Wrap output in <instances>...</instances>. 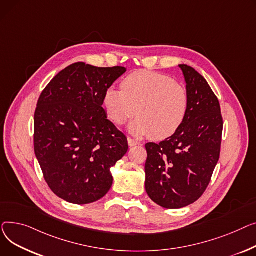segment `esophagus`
I'll return each mask as SVG.
<instances>
[{"instance_id":"obj_1","label":"esophagus","mask_w":256,"mask_h":256,"mask_svg":"<svg viewBox=\"0 0 256 256\" xmlns=\"http://www.w3.org/2000/svg\"><path fill=\"white\" fill-rule=\"evenodd\" d=\"M128 144H129V146H134L140 144V142L138 140L131 138H128Z\"/></svg>"}]
</instances>
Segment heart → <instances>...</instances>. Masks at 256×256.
Wrapping results in <instances>:
<instances>
[{
  "mask_svg": "<svg viewBox=\"0 0 256 256\" xmlns=\"http://www.w3.org/2000/svg\"><path fill=\"white\" fill-rule=\"evenodd\" d=\"M122 90L108 88L103 104L116 125L127 122L136 110L138 116L128 126L136 135L151 134L154 140L174 135L183 125L189 108L187 90L166 75L153 71L133 72L122 82Z\"/></svg>",
  "mask_w": 256,
  "mask_h": 256,
  "instance_id": "b5f03b06",
  "label": "heart"
}]
</instances>
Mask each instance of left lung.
<instances>
[{"mask_svg": "<svg viewBox=\"0 0 256 256\" xmlns=\"http://www.w3.org/2000/svg\"><path fill=\"white\" fill-rule=\"evenodd\" d=\"M189 108L183 125L159 144H146V191L165 208H181L206 191L220 156L223 121L218 98L204 76L181 64Z\"/></svg>", "mask_w": 256, "mask_h": 256, "instance_id": "8db88e82", "label": "left lung"}]
</instances>
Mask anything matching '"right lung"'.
<instances>
[{"mask_svg":"<svg viewBox=\"0 0 256 256\" xmlns=\"http://www.w3.org/2000/svg\"><path fill=\"white\" fill-rule=\"evenodd\" d=\"M126 70L75 63L41 93L34 116L35 155L60 198L86 204L112 188L110 168L127 153L128 142L108 118L103 96Z\"/></svg>","mask_w":256,"mask_h":256,"instance_id":"1","label":"right lung"}]
</instances>
